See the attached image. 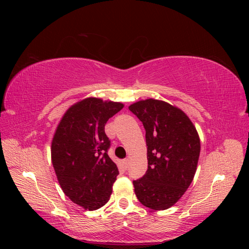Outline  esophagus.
<instances>
[{"label": "esophagus", "mask_w": 249, "mask_h": 249, "mask_svg": "<svg viewBox=\"0 0 249 249\" xmlns=\"http://www.w3.org/2000/svg\"><path fill=\"white\" fill-rule=\"evenodd\" d=\"M123 164H124V168H125V169L129 168V164H130L129 159H124V160L123 161Z\"/></svg>", "instance_id": "esophagus-1"}]
</instances>
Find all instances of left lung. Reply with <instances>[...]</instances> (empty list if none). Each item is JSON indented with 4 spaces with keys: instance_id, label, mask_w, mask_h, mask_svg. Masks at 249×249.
<instances>
[{
    "instance_id": "left-lung-1",
    "label": "left lung",
    "mask_w": 249,
    "mask_h": 249,
    "mask_svg": "<svg viewBox=\"0 0 249 249\" xmlns=\"http://www.w3.org/2000/svg\"><path fill=\"white\" fill-rule=\"evenodd\" d=\"M129 110L144 126L147 146V170L133 180L135 194L143 206L166 210L193 180L200 153L197 131L182 110L163 101H140Z\"/></svg>"
}]
</instances>
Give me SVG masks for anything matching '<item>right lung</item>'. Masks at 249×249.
<instances>
[{
  "label": "right lung",
  "mask_w": 249,
  "mask_h": 249,
  "mask_svg": "<svg viewBox=\"0 0 249 249\" xmlns=\"http://www.w3.org/2000/svg\"><path fill=\"white\" fill-rule=\"evenodd\" d=\"M124 108L114 102L88 97L66 111L52 142V163L63 192L90 211L107 203L118 176L105 133L108 119Z\"/></svg>",
  "instance_id": "obj_1"
}]
</instances>
